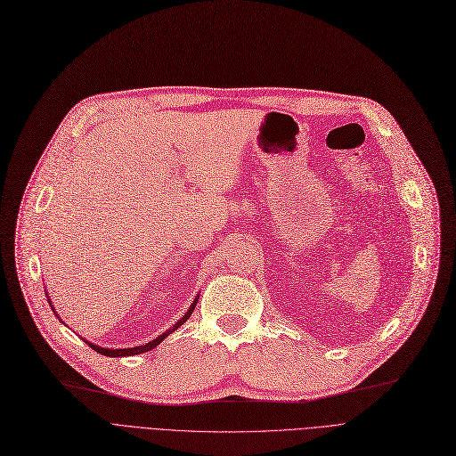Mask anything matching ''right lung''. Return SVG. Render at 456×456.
<instances>
[{
    "mask_svg": "<svg viewBox=\"0 0 456 456\" xmlns=\"http://www.w3.org/2000/svg\"><path fill=\"white\" fill-rule=\"evenodd\" d=\"M47 296V303H50V306H52V310L55 313V306L52 305V299H50V294H45ZM198 299H200V294L196 296V299H194V303L190 305V308L186 310L184 313V316L181 318V320H177V323L174 325V327H170L167 329L166 332H162L160 337H157L155 340H151V342H148L146 346H136V347H127V349H109V347H102V346H95V344H90V342H86L94 351H98V353H102V354H105V356H131V354H140V353H146V351H151L153 347H157L160 342H164V338H167V334H172L174 330H177L190 316H191V313H194V308H196V305H198Z\"/></svg>",
    "mask_w": 456,
    "mask_h": 456,
    "instance_id": "obj_1",
    "label": "right lung"
}]
</instances>
